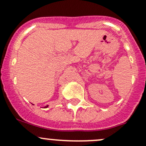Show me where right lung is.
Wrapping results in <instances>:
<instances>
[{
    "label": "right lung",
    "instance_id": "1",
    "mask_svg": "<svg viewBox=\"0 0 146 146\" xmlns=\"http://www.w3.org/2000/svg\"><path fill=\"white\" fill-rule=\"evenodd\" d=\"M45 107V108H46V107H48V105H46V107Z\"/></svg>",
    "mask_w": 146,
    "mask_h": 146
}]
</instances>
